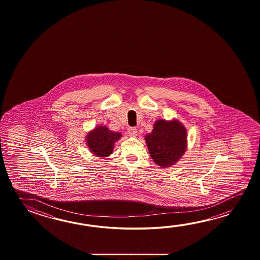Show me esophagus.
<instances>
[{"instance_id": "esophagus-1", "label": "esophagus", "mask_w": 260, "mask_h": 260, "mask_svg": "<svg viewBox=\"0 0 260 260\" xmlns=\"http://www.w3.org/2000/svg\"><path fill=\"white\" fill-rule=\"evenodd\" d=\"M128 135L130 137H137L138 136V130L136 127H129L128 128Z\"/></svg>"}]
</instances>
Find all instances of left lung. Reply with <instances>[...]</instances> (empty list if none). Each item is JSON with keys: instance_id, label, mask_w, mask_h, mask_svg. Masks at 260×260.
Segmentation results:
<instances>
[{"instance_id": "left-lung-1", "label": "left lung", "mask_w": 260, "mask_h": 260, "mask_svg": "<svg viewBox=\"0 0 260 260\" xmlns=\"http://www.w3.org/2000/svg\"><path fill=\"white\" fill-rule=\"evenodd\" d=\"M145 141L149 155L158 166H174L187 149V129L177 120H158L152 132L146 135Z\"/></svg>"}]
</instances>
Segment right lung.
Masks as SVG:
<instances>
[{"mask_svg":"<svg viewBox=\"0 0 260 260\" xmlns=\"http://www.w3.org/2000/svg\"><path fill=\"white\" fill-rule=\"evenodd\" d=\"M86 144L96 157H108L112 153L114 144L121 137V133L112 132L108 126H96L87 134Z\"/></svg>","mask_w":260,"mask_h":260,"instance_id":"right-lung-1","label":"right lung"}]
</instances>
